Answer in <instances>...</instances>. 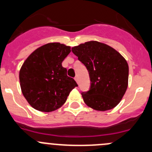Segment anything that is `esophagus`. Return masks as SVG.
<instances>
[{"instance_id":"1","label":"esophagus","mask_w":152,"mask_h":152,"mask_svg":"<svg viewBox=\"0 0 152 152\" xmlns=\"http://www.w3.org/2000/svg\"><path fill=\"white\" fill-rule=\"evenodd\" d=\"M74 79H75V80H76V82H77V83H78V82H79V78H78V76H76V77L74 78Z\"/></svg>"}]
</instances>
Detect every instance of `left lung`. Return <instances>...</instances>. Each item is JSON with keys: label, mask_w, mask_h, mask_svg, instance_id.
<instances>
[{"label": "left lung", "mask_w": 152, "mask_h": 152, "mask_svg": "<svg viewBox=\"0 0 152 152\" xmlns=\"http://www.w3.org/2000/svg\"><path fill=\"white\" fill-rule=\"evenodd\" d=\"M90 75V90L82 93L85 103L98 111H106L120 103L128 87L129 66L119 52L110 45L89 41L72 48Z\"/></svg>", "instance_id": "1"}]
</instances>
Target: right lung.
I'll return each instance as SVG.
<instances>
[{
  "mask_svg": "<svg viewBox=\"0 0 152 152\" xmlns=\"http://www.w3.org/2000/svg\"><path fill=\"white\" fill-rule=\"evenodd\" d=\"M70 51V46L50 42L36 49L23 62L19 73L21 91L35 110L48 113L60 108L78 86L62 65Z\"/></svg>",
  "mask_w": 152,
  "mask_h": 152,
  "instance_id": "right-lung-1",
  "label": "right lung"
}]
</instances>
